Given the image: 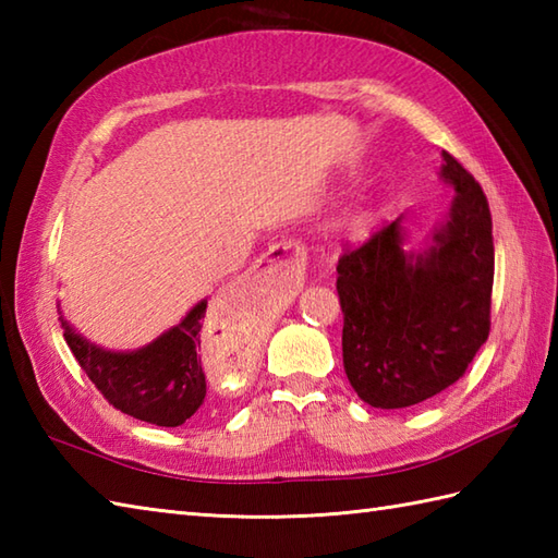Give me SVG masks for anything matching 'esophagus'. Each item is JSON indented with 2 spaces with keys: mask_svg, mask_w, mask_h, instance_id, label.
I'll return each instance as SVG.
<instances>
[{
  "mask_svg": "<svg viewBox=\"0 0 558 558\" xmlns=\"http://www.w3.org/2000/svg\"><path fill=\"white\" fill-rule=\"evenodd\" d=\"M300 244L298 242H280V244H272L268 252L260 256V264H268V266H278L280 270H294L300 266Z\"/></svg>",
  "mask_w": 558,
  "mask_h": 558,
  "instance_id": "esophagus-1",
  "label": "esophagus"
}]
</instances>
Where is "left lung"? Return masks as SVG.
Returning <instances> with one entry per match:
<instances>
[{"mask_svg": "<svg viewBox=\"0 0 558 558\" xmlns=\"http://www.w3.org/2000/svg\"><path fill=\"white\" fill-rule=\"evenodd\" d=\"M441 158L438 177L456 198L422 248H405L400 216L338 260L342 364L372 408H410L441 393L489 338V204L450 153Z\"/></svg>", "mask_w": 558, "mask_h": 558, "instance_id": "1", "label": "left lung"}]
</instances>
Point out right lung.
<instances>
[{
	"label": "right lung",
	"instance_id": "right-lung-1",
	"mask_svg": "<svg viewBox=\"0 0 558 558\" xmlns=\"http://www.w3.org/2000/svg\"><path fill=\"white\" fill-rule=\"evenodd\" d=\"M206 306L208 300L196 302L180 324L148 345L126 352L105 350L86 340L64 316L59 322L69 350L110 405L141 422L180 426L206 398V376L196 354Z\"/></svg>",
	"mask_w": 558,
	"mask_h": 558
}]
</instances>
